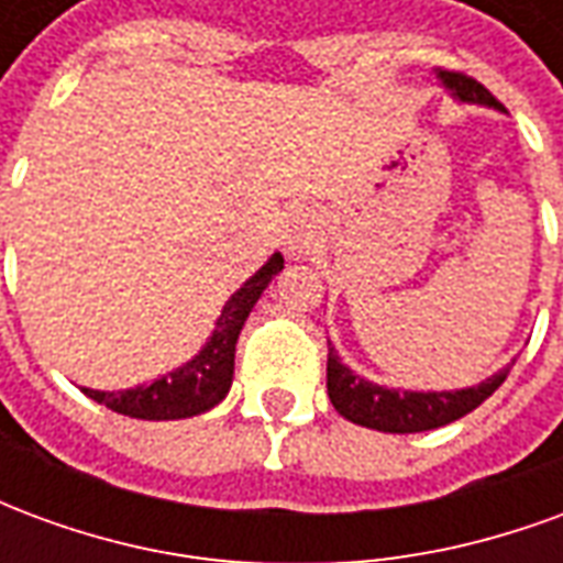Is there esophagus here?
<instances>
[{"label":"esophagus","instance_id":"34e87169","mask_svg":"<svg viewBox=\"0 0 563 563\" xmlns=\"http://www.w3.org/2000/svg\"><path fill=\"white\" fill-rule=\"evenodd\" d=\"M307 238H310V234L305 232V225L295 220L292 234H289V241H286V244H289V253H292V256H301V253H305V250H307Z\"/></svg>","mask_w":563,"mask_h":563}]
</instances>
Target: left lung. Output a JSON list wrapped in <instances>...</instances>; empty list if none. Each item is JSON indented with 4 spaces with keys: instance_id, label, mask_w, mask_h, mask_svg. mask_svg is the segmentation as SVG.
Masks as SVG:
<instances>
[{
    "instance_id": "8db88e82",
    "label": "left lung",
    "mask_w": 563,
    "mask_h": 563,
    "mask_svg": "<svg viewBox=\"0 0 563 563\" xmlns=\"http://www.w3.org/2000/svg\"><path fill=\"white\" fill-rule=\"evenodd\" d=\"M440 80L452 90V96H459L461 102L492 104L497 111H504V104L497 102L479 80H473L464 71L440 68ZM507 374L509 367H504L492 379L461 391L383 389L377 383L355 377L350 367L338 362V355L329 346V398L334 410L350 422L374 428V431H386V434H416V431H431L440 424L455 422L461 416L476 410L488 395H495V389L507 379Z\"/></svg>"
}]
</instances>
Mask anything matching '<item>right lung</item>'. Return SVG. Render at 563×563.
<instances>
[{"label":"right lung","instance_id":"add662e5","mask_svg":"<svg viewBox=\"0 0 563 563\" xmlns=\"http://www.w3.org/2000/svg\"><path fill=\"white\" fill-rule=\"evenodd\" d=\"M283 271V256H274L256 271V277L238 289V292L225 301L217 329L210 334L208 346L186 362L184 367H177L174 374H165L162 379H153L150 386H139V389L126 391H96L84 389V395H90L92 401L104 404L114 413L132 416V419H186V416H198L217 407V404L229 395L234 377V343L238 334L244 329L250 310L258 301V295L265 292V286L274 280V274Z\"/></svg>","mask_w":563,"mask_h":563}]
</instances>
